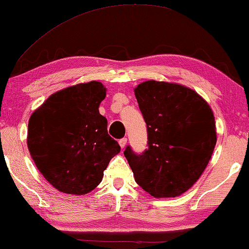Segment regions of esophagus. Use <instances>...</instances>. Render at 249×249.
I'll list each match as a JSON object with an SVG mask.
<instances>
[{"mask_svg": "<svg viewBox=\"0 0 249 249\" xmlns=\"http://www.w3.org/2000/svg\"><path fill=\"white\" fill-rule=\"evenodd\" d=\"M119 144H120L121 148H124V146L127 145V138H121L120 141H119Z\"/></svg>", "mask_w": 249, "mask_h": 249, "instance_id": "1", "label": "esophagus"}]
</instances>
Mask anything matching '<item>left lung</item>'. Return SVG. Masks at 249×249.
<instances>
[{
  "label": "left lung",
  "mask_w": 249,
  "mask_h": 249,
  "mask_svg": "<svg viewBox=\"0 0 249 249\" xmlns=\"http://www.w3.org/2000/svg\"><path fill=\"white\" fill-rule=\"evenodd\" d=\"M147 127V146L124 154L136 182L156 198L177 197L202 176L216 144L215 121L207 102L179 84L147 80L135 88Z\"/></svg>",
  "instance_id": "8db88e82"
}]
</instances>
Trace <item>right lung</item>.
Instances as JSON below:
<instances>
[{"mask_svg":"<svg viewBox=\"0 0 249 249\" xmlns=\"http://www.w3.org/2000/svg\"><path fill=\"white\" fill-rule=\"evenodd\" d=\"M107 96L100 81L51 95L28 124L27 145L37 169L59 192L83 195L100 185L120 146L107 134L98 107Z\"/></svg>","mask_w":249,"mask_h":249,"instance_id":"right-lung-1","label":"right lung"}]
</instances>
